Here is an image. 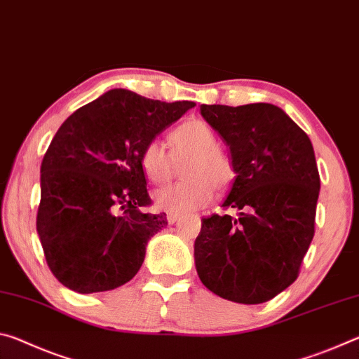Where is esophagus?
I'll return each instance as SVG.
<instances>
[{
  "label": "esophagus",
  "instance_id": "obj_1",
  "mask_svg": "<svg viewBox=\"0 0 359 359\" xmlns=\"http://www.w3.org/2000/svg\"><path fill=\"white\" fill-rule=\"evenodd\" d=\"M180 220V215L179 214H168V222L169 224H174L175 222Z\"/></svg>",
  "mask_w": 359,
  "mask_h": 359
}]
</instances>
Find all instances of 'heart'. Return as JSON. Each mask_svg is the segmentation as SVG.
Instances as JSON below:
<instances>
[{"mask_svg": "<svg viewBox=\"0 0 359 359\" xmlns=\"http://www.w3.org/2000/svg\"><path fill=\"white\" fill-rule=\"evenodd\" d=\"M172 152L158 139H151L139 154V165L151 184L171 180L177 163L190 158L185 166L188 180L168 185L154 194L158 209L169 214H185L208 205L217 190H226L234 180V163L218 149V137L203 120H187L169 135Z\"/></svg>", "mask_w": 359, "mask_h": 359, "instance_id": "b5f03b06", "label": "heart"}]
</instances>
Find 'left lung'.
Segmentation results:
<instances>
[{"label":"left lung","mask_w":359,"mask_h":359,"mask_svg":"<svg viewBox=\"0 0 359 359\" xmlns=\"http://www.w3.org/2000/svg\"><path fill=\"white\" fill-rule=\"evenodd\" d=\"M231 150L236 179L223 209L203 218L194 261L204 287L223 299L261 304L299 276L315 234L320 174L309 136L280 107L203 104Z\"/></svg>","instance_id":"8db88e82"}]
</instances>
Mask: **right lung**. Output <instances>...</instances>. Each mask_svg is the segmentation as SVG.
Wrapping results in <instances>:
<instances>
[{
    "mask_svg": "<svg viewBox=\"0 0 359 359\" xmlns=\"http://www.w3.org/2000/svg\"><path fill=\"white\" fill-rule=\"evenodd\" d=\"M194 106L117 88L60 126L41 165L36 226L48 269L66 288L109 291L141 269L145 245L168 220L144 212L151 199L139 154Z\"/></svg>",
    "mask_w": 359,
    "mask_h": 359,
    "instance_id": "right-lung-1",
    "label": "right lung"
}]
</instances>
